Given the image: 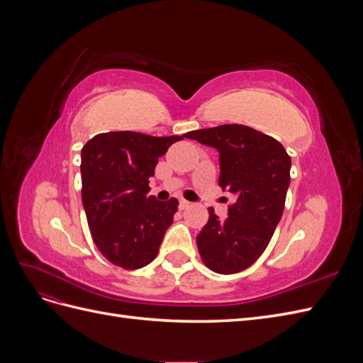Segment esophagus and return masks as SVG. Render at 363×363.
I'll list each match as a JSON object with an SVG mask.
<instances>
[{
  "label": "esophagus",
  "mask_w": 363,
  "mask_h": 363,
  "mask_svg": "<svg viewBox=\"0 0 363 363\" xmlns=\"http://www.w3.org/2000/svg\"><path fill=\"white\" fill-rule=\"evenodd\" d=\"M189 206H191V203H189V201H186L184 199H182V200H180V204H179L180 211H184V208H188Z\"/></svg>",
  "instance_id": "1"
}]
</instances>
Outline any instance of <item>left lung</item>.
<instances>
[{"mask_svg": "<svg viewBox=\"0 0 363 363\" xmlns=\"http://www.w3.org/2000/svg\"><path fill=\"white\" fill-rule=\"evenodd\" d=\"M184 136L218 150V183L236 196L223 221L208 207V221L196 236L201 260L218 274L244 271L267 250L283 215L291 156L279 140L240 124L194 130Z\"/></svg>", "mask_w": 363, "mask_h": 363, "instance_id": "1", "label": "left lung"}]
</instances>
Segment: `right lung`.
Here are the masks:
<instances>
[{"mask_svg":"<svg viewBox=\"0 0 363 363\" xmlns=\"http://www.w3.org/2000/svg\"><path fill=\"white\" fill-rule=\"evenodd\" d=\"M183 136L136 131L94 136L82 150V200L96 248L113 265L139 269L156 259L179 200L150 192L159 157Z\"/></svg>","mask_w":363,"mask_h":363,"instance_id":"add662e5","label":"right lung"}]
</instances>
